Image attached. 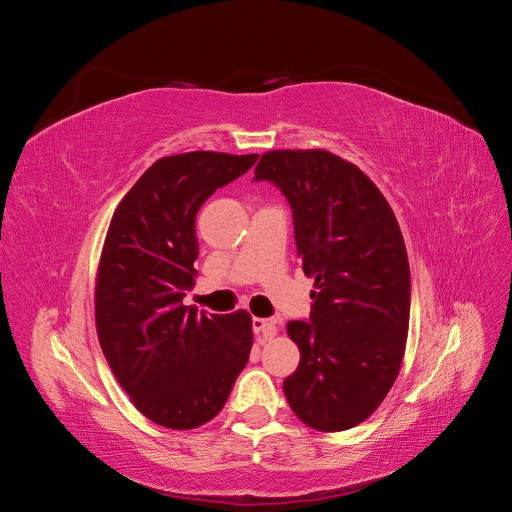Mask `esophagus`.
<instances>
[{
  "mask_svg": "<svg viewBox=\"0 0 512 512\" xmlns=\"http://www.w3.org/2000/svg\"><path fill=\"white\" fill-rule=\"evenodd\" d=\"M275 324L277 322L273 318H254L252 320V329H254L256 335H262L265 339H271L277 333Z\"/></svg>",
  "mask_w": 512,
  "mask_h": 512,
  "instance_id": "esophagus-1",
  "label": "esophagus"
}]
</instances>
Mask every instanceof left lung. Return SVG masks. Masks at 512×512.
Masks as SVG:
<instances>
[{
    "mask_svg": "<svg viewBox=\"0 0 512 512\" xmlns=\"http://www.w3.org/2000/svg\"><path fill=\"white\" fill-rule=\"evenodd\" d=\"M254 181L286 196L316 280L309 320L286 327L301 350L286 399L312 429H350L382 404L406 350L410 265L395 213L363 170L324 149L269 151Z\"/></svg>",
    "mask_w": 512,
    "mask_h": 512,
    "instance_id": "obj_1",
    "label": "left lung"
}]
</instances>
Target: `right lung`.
<instances>
[{
	"label": "right lung",
	"instance_id": "1",
	"mask_svg": "<svg viewBox=\"0 0 512 512\" xmlns=\"http://www.w3.org/2000/svg\"><path fill=\"white\" fill-rule=\"evenodd\" d=\"M258 160L190 151L153 162L106 232L96 329L121 389L149 421L194 429L218 414L252 350V318L183 305L194 286L196 213Z\"/></svg>",
	"mask_w": 512,
	"mask_h": 512
}]
</instances>
